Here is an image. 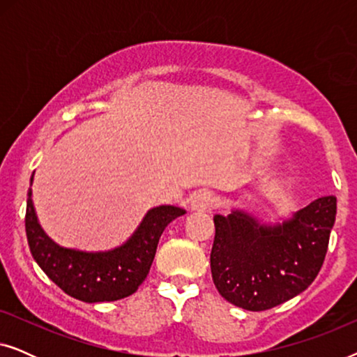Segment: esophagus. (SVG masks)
<instances>
[{"label":"esophagus","mask_w":357,"mask_h":357,"mask_svg":"<svg viewBox=\"0 0 357 357\" xmlns=\"http://www.w3.org/2000/svg\"><path fill=\"white\" fill-rule=\"evenodd\" d=\"M213 195L206 192V190H199L190 199V209H192L193 213H203V211H208V209H211L213 206Z\"/></svg>","instance_id":"esophagus-1"}]
</instances>
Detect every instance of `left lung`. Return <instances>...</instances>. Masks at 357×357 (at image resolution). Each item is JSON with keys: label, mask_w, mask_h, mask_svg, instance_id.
<instances>
[{"label": "left lung", "mask_w": 357, "mask_h": 357, "mask_svg": "<svg viewBox=\"0 0 357 357\" xmlns=\"http://www.w3.org/2000/svg\"><path fill=\"white\" fill-rule=\"evenodd\" d=\"M335 218V197L317 198L273 222L242 209L216 214L211 273L219 294L252 312L301 294L324 265Z\"/></svg>", "instance_id": "8db88e82"}]
</instances>
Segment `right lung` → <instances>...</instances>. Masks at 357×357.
I'll use <instances>...</instances> for the list:
<instances>
[{"instance_id": "1", "label": "right lung", "mask_w": 357, "mask_h": 357, "mask_svg": "<svg viewBox=\"0 0 357 357\" xmlns=\"http://www.w3.org/2000/svg\"><path fill=\"white\" fill-rule=\"evenodd\" d=\"M32 182L33 174L31 187ZM185 213L183 208L172 204L155 206L144 214L121 245L104 252H84L58 245L47 236L33 208L32 188H29L26 234L33 260L68 296L89 304L112 302L136 292L148 276L164 229Z\"/></svg>"}]
</instances>
